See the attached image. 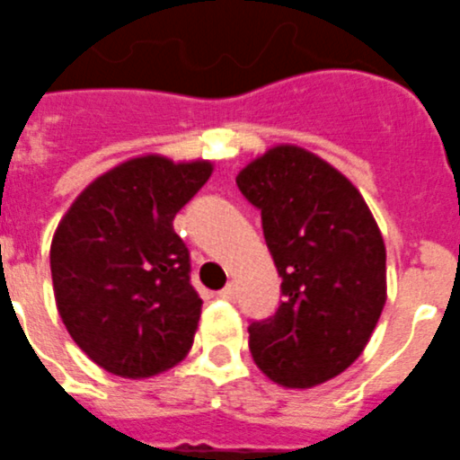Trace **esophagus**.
<instances>
[{
	"mask_svg": "<svg viewBox=\"0 0 460 460\" xmlns=\"http://www.w3.org/2000/svg\"><path fill=\"white\" fill-rule=\"evenodd\" d=\"M217 296L225 298V301H234V296H235L234 285H229V287H225V289H222V291H217Z\"/></svg>",
	"mask_w": 460,
	"mask_h": 460,
	"instance_id": "obj_1",
	"label": "esophagus"
}]
</instances>
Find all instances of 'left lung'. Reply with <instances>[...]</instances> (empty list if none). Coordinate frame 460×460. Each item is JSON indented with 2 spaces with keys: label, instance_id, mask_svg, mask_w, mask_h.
<instances>
[{
  "label": "left lung",
  "instance_id": "obj_1",
  "mask_svg": "<svg viewBox=\"0 0 460 460\" xmlns=\"http://www.w3.org/2000/svg\"><path fill=\"white\" fill-rule=\"evenodd\" d=\"M235 185L261 210L285 301L250 326V351L285 389H313L361 357L386 303V247L354 182L305 147L279 143Z\"/></svg>",
  "mask_w": 460,
  "mask_h": 460
}]
</instances>
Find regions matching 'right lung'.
I'll list each match as a JSON object with an SVG mask.
<instances>
[{
    "label": "right lung",
    "mask_w": 460,
    "mask_h": 460,
    "mask_svg": "<svg viewBox=\"0 0 460 460\" xmlns=\"http://www.w3.org/2000/svg\"><path fill=\"white\" fill-rule=\"evenodd\" d=\"M213 169L208 159L131 157L94 178L59 219L50 243L58 313L111 375L153 377L191 349L203 301L173 217Z\"/></svg>",
    "instance_id": "obj_1"
}]
</instances>
